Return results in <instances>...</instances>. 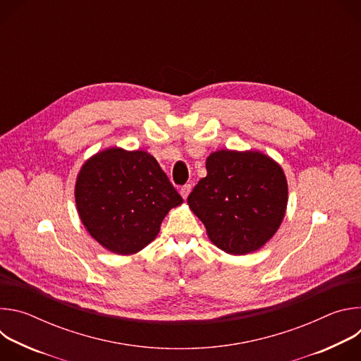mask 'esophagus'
Here are the masks:
<instances>
[{
  "label": "esophagus",
  "mask_w": 361,
  "mask_h": 361,
  "mask_svg": "<svg viewBox=\"0 0 361 361\" xmlns=\"http://www.w3.org/2000/svg\"><path fill=\"white\" fill-rule=\"evenodd\" d=\"M191 184H185V185H183L181 188H180V194H181V197L185 200L187 197H188V194L191 192Z\"/></svg>",
  "instance_id": "1"
}]
</instances>
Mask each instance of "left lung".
<instances>
[{
  "instance_id": "1",
  "label": "left lung",
  "mask_w": 361,
  "mask_h": 361,
  "mask_svg": "<svg viewBox=\"0 0 361 361\" xmlns=\"http://www.w3.org/2000/svg\"><path fill=\"white\" fill-rule=\"evenodd\" d=\"M205 169L187 202L212 243L233 255L260 250L286 216L288 185L280 164L260 151L219 149Z\"/></svg>"
}]
</instances>
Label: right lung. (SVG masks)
Listing matches in <instances>:
<instances>
[{
    "mask_svg": "<svg viewBox=\"0 0 361 361\" xmlns=\"http://www.w3.org/2000/svg\"><path fill=\"white\" fill-rule=\"evenodd\" d=\"M74 195L90 235L120 255L148 245L169 212L183 202L151 154L120 147L99 151L82 164Z\"/></svg>",
    "mask_w": 361,
    "mask_h": 361,
    "instance_id": "obj_1",
    "label": "right lung"
}]
</instances>
